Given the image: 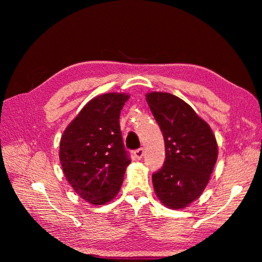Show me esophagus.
<instances>
[{"instance_id":"esophagus-1","label":"esophagus","mask_w":262,"mask_h":262,"mask_svg":"<svg viewBox=\"0 0 262 262\" xmlns=\"http://www.w3.org/2000/svg\"><path fill=\"white\" fill-rule=\"evenodd\" d=\"M143 155H144L143 148H139V149L134 150V157H135L136 159H141L142 157H143Z\"/></svg>"}]
</instances>
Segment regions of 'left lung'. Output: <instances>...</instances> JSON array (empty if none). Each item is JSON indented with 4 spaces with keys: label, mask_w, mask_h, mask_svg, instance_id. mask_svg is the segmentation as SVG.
Listing matches in <instances>:
<instances>
[{
    "label": "left lung",
    "mask_w": 262,
    "mask_h": 262,
    "mask_svg": "<svg viewBox=\"0 0 262 262\" xmlns=\"http://www.w3.org/2000/svg\"><path fill=\"white\" fill-rule=\"evenodd\" d=\"M150 111L163 133L165 161L152 174L159 200L181 209L200 196L217 159L215 135L183 99L167 92L147 95Z\"/></svg>",
    "instance_id": "8db88e82"
}]
</instances>
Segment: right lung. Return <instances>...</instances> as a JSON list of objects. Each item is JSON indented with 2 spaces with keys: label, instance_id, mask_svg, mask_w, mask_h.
<instances>
[{
  "label": "right lung",
  "instance_id": "1",
  "mask_svg": "<svg viewBox=\"0 0 262 262\" xmlns=\"http://www.w3.org/2000/svg\"><path fill=\"white\" fill-rule=\"evenodd\" d=\"M128 98L125 94L96 97L61 137L60 161L66 178L92 205H104L118 194L130 163L119 122Z\"/></svg>",
  "mask_w": 262,
  "mask_h": 262
}]
</instances>
